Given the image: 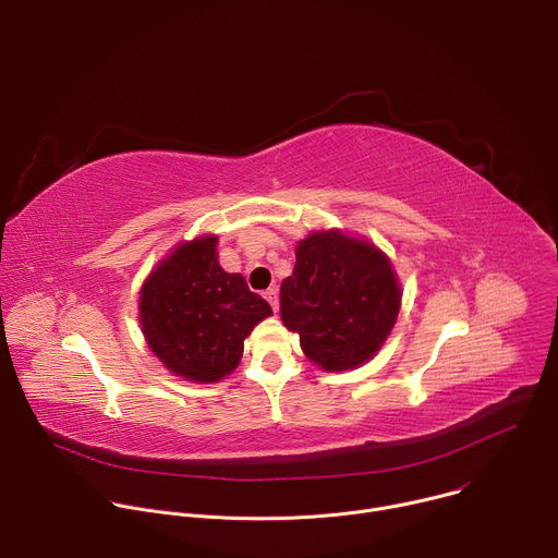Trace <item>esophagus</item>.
<instances>
[{"label":"esophagus","mask_w":558,"mask_h":558,"mask_svg":"<svg viewBox=\"0 0 558 558\" xmlns=\"http://www.w3.org/2000/svg\"><path fill=\"white\" fill-rule=\"evenodd\" d=\"M265 298H267V302L271 304L274 313H278V306H280V302H278V289H276V287L267 289V291H265Z\"/></svg>","instance_id":"esophagus-1"}]
</instances>
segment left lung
Segmentation results:
<instances>
[{"label": "left lung", "instance_id": "1", "mask_svg": "<svg viewBox=\"0 0 558 558\" xmlns=\"http://www.w3.org/2000/svg\"><path fill=\"white\" fill-rule=\"evenodd\" d=\"M402 287L388 256L340 229L295 245L293 276L280 284V317L304 355L329 373L368 362L390 336Z\"/></svg>", "mask_w": 558, "mask_h": 558}]
</instances>
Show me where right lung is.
<instances>
[{"mask_svg": "<svg viewBox=\"0 0 558 558\" xmlns=\"http://www.w3.org/2000/svg\"><path fill=\"white\" fill-rule=\"evenodd\" d=\"M218 235L179 243L145 278L138 323L149 351L177 377L211 384L227 377L245 338L274 311L241 274L218 263Z\"/></svg>", "mask_w": 558, "mask_h": 558, "instance_id": "add662e5", "label": "right lung"}]
</instances>
